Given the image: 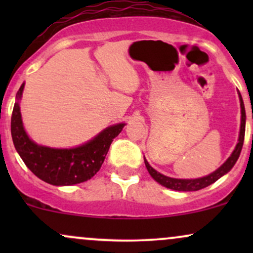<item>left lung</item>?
<instances>
[{"instance_id": "1", "label": "left lung", "mask_w": 253, "mask_h": 253, "mask_svg": "<svg viewBox=\"0 0 253 253\" xmlns=\"http://www.w3.org/2000/svg\"><path fill=\"white\" fill-rule=\"evenodd\" d=\"M239 100H240V108H242V123H240V132H239V139H238V143L236 145V149L233 150L232 155L228 157L227 161L223 163L221 167L217 168L214 172L210 173V175L205 177H200V178H193V179H181V178H172V177H168L163 175V173L158 172V171L153 169L152 167L149 164V162L146 161V158L144 157L145 165H146V169L149 171V173L155 179L156 182H158L159 184H162L165 188H169V189L177 190V191H196L203 188L208 187L211 183H214L220 177L228 172L232 168L234 167V164L237 163L238 158H239L240 152H242L243 144H244V136H245V123H246V114H245V107H244L243 97L239 92Z\"/></svg>"}]
</instances>
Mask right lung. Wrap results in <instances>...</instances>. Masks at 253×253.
<instances>
[{
	"label": "right lung",
	"mask_w": 253,
	"mask_h": 253,
	"mask_svg": "<svg viewBox=\"0 0 253 253\" xmlns=\"http://www.w3.org/2000/svg\"><path fill=\"white\" fill-rule=\"evenodd\" d=\"M25 83L20 86L11 114V138L26 167L43 182L52 185H74L88 181L101 169L113 139L126 124L101 130L91 140L72 149H53L38 145L26 133L20 112Z\"/></svg>",
	"instance_id": "1"
}]
</instances>
